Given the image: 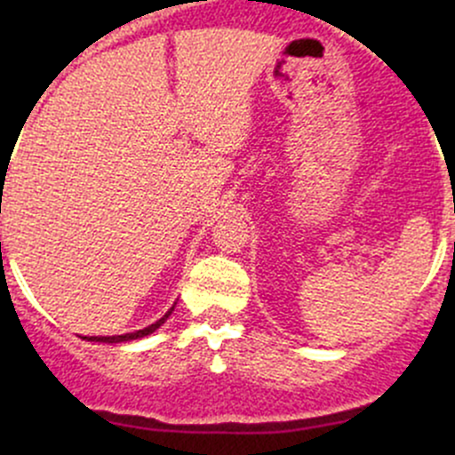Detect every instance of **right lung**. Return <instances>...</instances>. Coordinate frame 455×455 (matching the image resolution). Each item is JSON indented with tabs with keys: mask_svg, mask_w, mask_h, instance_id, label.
I'll return each mask as SVG.
<instances>
[{
	"mask_svg": "<svg viewBox=\"0 0 455 455\" xmlns=\"http://www.w3.org/2000/svg\"><path fill=\"white\" fill-rule=\"evenodd\" d=\"M173 306H176V304H173ZM173 306H172V308L167 310V313H164L163 316H160V319L156 321V323L147 325V328H142V330H136V332H127V334H112V337H84V339H87V341H99V343H125V341H134V339H142V337H147V334L156 332V330H158L160 325H163L164 321L169 319V315L173 313Z\"/></svg>",
	"mask_w": 455,
	"mask_h": 455,
	"instance_id": "1",
	"label": "right lung"
}]
</instances>
